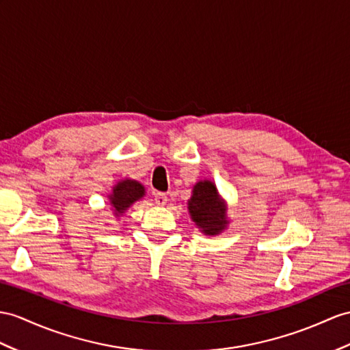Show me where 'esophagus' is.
I'll list each match as a JSON object with an SVG mask.
<instances>
[{"mask_svg": "<svg viewBox=\"0 0 350 350\" xmlns=\"http://www.w3.org/2000/svg\"><path fill=\"white\" fill-rule=\"evenodd\" d=\"M154 202L157 204H160V206H165V204L167 203V194L166 193H156L154 194Z\"/></svg>", "mask_w": 350, "mask_h": 350, "instance_id": "34e87169", "label": "esophagus"}]
</instances>
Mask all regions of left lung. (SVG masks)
Returning a JSON list of instances; mask_svg holds the SVG:
<instances>
[{
    "label": "left lung",
    "mask_w": 350,
    "mask_h": 350,
    "mask_svg": "<svg viewBox=\"0 0 350 350\" xmlns=\"http://www.w3.org/2000/svg\"><path fill=\"white\" fill-rule=\"evenodd\" d=\"M189 211L194 223L206 234H218L227 224L226 206L219 199L217 187L211 181H200L194 185Z\"/></svg>",
    "instance_id": "8db88e82"
}]
</instances>
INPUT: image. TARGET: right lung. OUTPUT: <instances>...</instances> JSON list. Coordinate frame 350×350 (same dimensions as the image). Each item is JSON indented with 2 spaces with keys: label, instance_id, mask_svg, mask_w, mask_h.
<instances>
[{
  "label": "right lung",
  "instance_id": "1",
  "mask_svg": "<svg viewBox=\"0 0 350 350\" xmlns=\"http://www.w3.org/2000/svg\"><path fill=\"white\" fill-rule=\"evenodd\" d=\"M144 196V187L132 180H124L122 183H118L113 194L109 196V202L113 204L116 215L117 214H123V212L131 206L132 203L136 200H139Z\"/></svg>",
  "mask_w": 350,
  "mask_h": 350
}]
</instances>
